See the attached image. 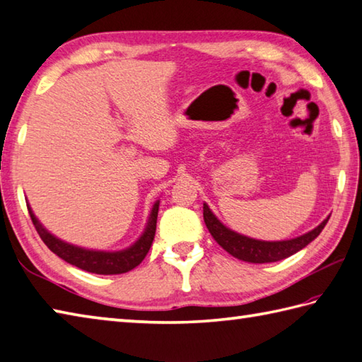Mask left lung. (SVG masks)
<instances>
[{
	"label": "left lung",
	"mask_w": 362,
	"mask_h": 362,
	"mask_svg": "<svg viewBox=\"0 0 362 362\" xmlns=\"http://www.w3.org/2000/svg\"><path fill=\"white\" fill-rule=\"evenodd\" d=\"M203 217L204 223L208 226L211 235L220 247L226 250L231 256L238 257L240 261L253 262V264H265V262H276L286 259L301 248H305L308 243H311L317 235L322 233L325 228L329 216L323 220V222L315 226L314 230L308 231L306 234H301L298 238H293L289 240H259L248 238L240 233H235L230 228L225 226L220 220L216 217L209 206L203 203Z\"/></svg>",
	"instance_id": "1"
}]
</instances>
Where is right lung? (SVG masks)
I'll return each instance as SVG.
<instances>
[{"label":"right lung","mask_w":362,"mask_h":362,"mask_svg":"<svg viewBox=\"0 0 362 362\" xmlns=\"http://www.w3.org/2000/svg\"><path fill=\"white\" fill-rule=\"evenodd\" d=\"M29 216L33 218V223L39 233L40 239L45 242V245L57 255L61 259L69 262L75 267L90 272L97 275H120L127 274L144 261L146 253L150 252V247L156 233V222H158V211H159V200L153 204L148 222L140 238L124 250L119 252H105V250H90L84 247L73 245V243L65 242L51 234L45 226L40 223V220L34 216L31 206L28 203Z\"/></svg>","instance_id":"add662e5"}]
</instances>
